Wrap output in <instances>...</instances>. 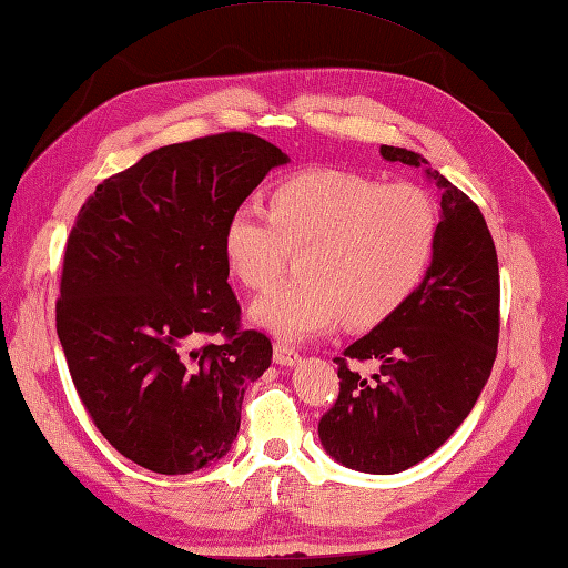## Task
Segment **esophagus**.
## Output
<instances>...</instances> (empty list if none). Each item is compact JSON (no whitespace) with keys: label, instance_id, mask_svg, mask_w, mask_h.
<instances>
[{"label":"esophagus","instance_id":"34e87169","mask_svg":"<svg viewBox=\"0 0 568 568\" xmlns=\"http://www.w3.org/2000/svg\"><path fill=\"white\" fill-rule=\"evenodd\" d=\"M298 359H301V355L294 345H286V343L274 345V362L282 364V367H294Z\"/></svg>","mask_w":568,"mask_h":568}]
</instances>
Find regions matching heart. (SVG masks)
Wrapping results in <instances>:
<instances>
[{
	"label": "heart",
	"mask_w": 568,
	"mask_h": 568,
	"mask_svg": "<svg viewBox=\"0 0 568 568\" xmlns=\"http://www.w3.org/2000/svg\"><path fill=\"white\" fill-rule=\"evenodd\" d=\"M437 235L439 206L425 186L311 170L276 184L270 211L237 206L223 252L250 292L272 286L298 252L301 276L260 296L250 318L276 337L304 339L343 316L352 327L394 316L420 286Z\"/></svg>",
	"instance_id": "1"
}]
</instances>
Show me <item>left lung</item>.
Instances as JSON below:
<instances>
[{
    "label": "left lung",
    "instance_id": "left-lung-1",
    "mask_svg": "<svg viewBox=\"0 0 568 568\" xmlns=\"http://www.w3.org/2000/svg\"><path fill=\"white\" fill-rule=\"evenodd\" d=\"M420 168L439 199V235L425 280L394 316L335 357L339 394L318 423L327 455L364 474H398L430 457L471 413L496 362L500 276L481 209L423 155L382 145ZM381 369L367 383L356 364Z\"/></svg>",
    "mask_w": 568,
    "mask_h": 568
}]
</instances>
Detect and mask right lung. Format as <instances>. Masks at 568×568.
I'll use <instances>...</instances> for the list:
<instances>
[{"label": "right lung", "mask_w": 568, "mask_h": 568, "mask_svg": "<svg viewBox=\"0 0 568 568\" xmlns=\"http://www.w3.org/2000/svg\"><path fill=\"white\" fill-rule=\"evenodd\" d=\"M286 160L241 131L165 145L111 174L74 219L60 345L97 430L150 471L219 462L241 430L245 388L272 364L270 337L241 327L223 231ZM213 334L222 339H203Z\"/></svg>", "instance_id": "obj_1"}]
</instances>
